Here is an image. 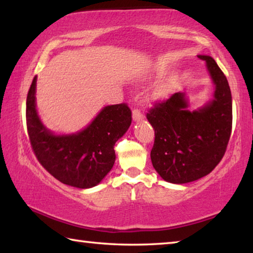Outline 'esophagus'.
<instances>
[{"instance_id": "esophagus-1", "label": "esophagus", "mask_w": 253, "mask_h": 253, "mask_svg": "<svg viewBox=\"0 0 253 253\" xmlns=\"http://www.w3.org/2000/svg\"><path fill=\"white\" fill-rule=\"evenodd\" d=\"M142 117H143L142 110L138 109V108H134V109H132V119H134L135 122L139 121V119L142 118Z\"/></svg>"}]
</instances>
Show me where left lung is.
<instances>
[{"mask_svg": "<svg viewBox=\"0 0 253 253\" xmlns=\"http://www.w3.org/2000/svg\"><path fill=\"white\" fill-rule=\"evenodd\" d=\"M215 84L214 99L199 110H187L183 92L154 102L146 117L155 130L151 151L154 169L166 182L184 184L205 176L221 162L232 130V97L226 77L209 55Z\"/></svg>", "mask_w": 253, "mask_h": 253, "instance_id": "8db88e82", "label": "left lung"}]
</instances>
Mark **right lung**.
I'll list each match as a JSON object with an SVG mask.
<instances>
[{"label":"right lung","instance_id":"1","mask_svg":"<svg viewBox=\"0 0 253 253\" xmlns=\"http://www.w3.org/2000/svg\"><path fill=\"white\" fill-rule=\"evenodd\" d=\"M34 77L27 97V128L33 153L40 164L63 184L89 188L101 182L114 166V146L131 124L127 104L107 106L84 130L57 136L42 125L36 109Z\"/></svg>","mask_w":253,"mask_h":253}]
</instances>
